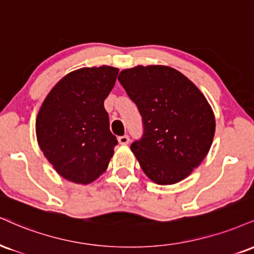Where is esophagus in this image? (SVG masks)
<instances>
[{
  "label": "esophagus",
  "instance_id": "1",
  "mask_svg": "<svg viewBox=\"0 0 254 254\" xmlns=\"http://www.w3.org/2000/svg\"><path fill=\"white\" fill-rule=\"evenodd\" d=\"M118 142H119V144H123V145L127 144V143L130 142V137L127 136V135H124V136L118 137Z\"/></svg>",
  "mask_w": 254,
  "mask_h": 254
}]
</instances>
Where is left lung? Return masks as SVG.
Instances as JSON below:
<instances>
[{"mask_svg":"<svg viewBox=\"0 0 254 254\" xmlns=\"http://www.w3.org/2000/svg\"><path fill=\"white\" fill-rule=\"evenodd\" d=\"M118 80L143 119V137L131 144L142 170L161 186L182 181L213 143L215 117L206 97L169 66L138 65L123 69Z\"/></svg>","mask_w":254,"mask_h":254,"instance_id":"8db88e82","label":"left lung"}]
</instances>
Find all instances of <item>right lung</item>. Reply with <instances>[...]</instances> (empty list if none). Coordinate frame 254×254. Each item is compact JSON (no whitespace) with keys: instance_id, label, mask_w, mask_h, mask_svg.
Instances as JSON below:
<instances>
[{"instance_id":"add662e5","label":"right lung","mask_w":254,"mask_h":254,"mask_svg":"<svg viewBox=\"0 0 254 254\" xmlns=\"http://www.w3.org/2000/svg\"><path fill=\"white\" fill-rule=\"evenodd\" d=\"M118 68L82 67L69 72L45 98L36 116V138L45 157L67 181L88 185L105 172L117 145L104 100Z\"/></svg>"}]
</instances>
